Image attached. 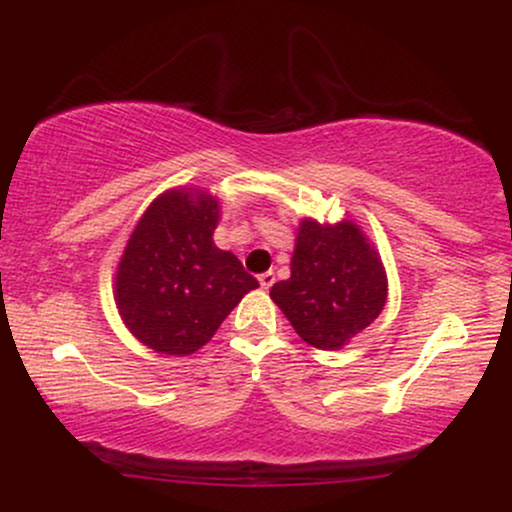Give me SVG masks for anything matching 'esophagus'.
<instances>
[{
  "instance_id": "34e87169",
  "label": "esophagus",
  "mask_w": 512,
  "mask_h": 512,
  "mask_svg": "<svg viewBox=\"0 0 512 512\" xmlns=\"http://www.w3.org/2000/svg\"><path fill=\"white\" fill-rule=\"evenodd\" d=\"M274 284V272H264L260 274V286L262 289H269V286Z\"/></svg>"
}]
</instances>
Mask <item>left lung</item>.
I'll return each instance as SVG.
<instances>
[{"instance_id": "left-lung-1", "label": "left lung", "mask_w": 512, "mask_h": 512, "mask_svg": "<svg viewBox=\"0 0 512 512\" xmlns=\"http://www.w3.org/2000/svg\"><path fill=\"white\" fill-rule=\"evenodd\" d=\"M269 296L305 344L337 351L383 313L387 274L358 223L303 219L296 228L291 276L276 281Z\"/></svg>"}]
</instances>
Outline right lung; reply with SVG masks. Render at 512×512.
Masks as SVG:
<instances>
[{"instance_id": "1", "label": "right lung", "mask_w": 512, "mask_h": 512, "mask_svg": "<svg viewBox=\"0 0 512 512\" xmlns=\"http://www.w3.org/2000/svg\"><path fill=\"white\" fill-rule=\"evenodd\" d=\"M221 204L199 187H173L146 207L115 272L117 313L156 354L190 356L257 289L214 231Z\"/></svg>"}]
</instances>
